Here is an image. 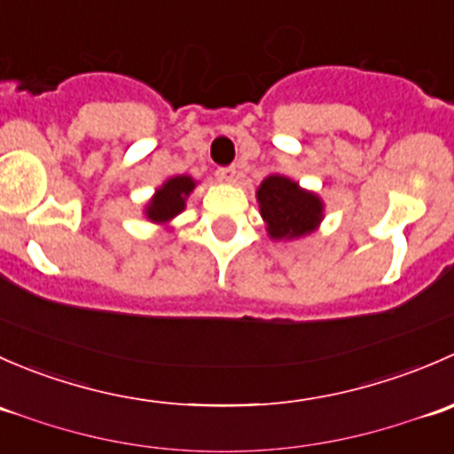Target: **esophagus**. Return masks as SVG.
Instances as JSON below:
<instances>
[{"instance_id":"obj_1","label":"esophagus","mask_w":454,"mask_h":454,"mask_svg":"<svg viewBox=\"0 0 454 454\" xmlns=\"http://www.w3.org/2000/svg\"><path fill=\"white\" fill-rule=\"evenodd\" d=\"M219 180L222 182H226V184H232V182L237 180V168L235 167H223V168H219Z\"/></svg>"}]
</instances>
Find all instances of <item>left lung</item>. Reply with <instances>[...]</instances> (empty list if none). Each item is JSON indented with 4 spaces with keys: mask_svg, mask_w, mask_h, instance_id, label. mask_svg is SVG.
<instances>
[{
    "mask_svg": "<svg viewBox=\"0 0 454 454\" xmlns=\"http://www.w3.org/2000/svg\"><path fill=\"white\" fill-rule=\"evenodd\" d=\"M256 201L265 231L274 241H294L312 235L325 219V201L320 195L281 173H270L261 182Z\"/></svg>",
    "mask_w": 454,
    "mask_h": 454,
    "instance_id": "1",
    "label": "left lung"
}]
</instances>
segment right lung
I'll return each instance as SVG.
<instances>
[{
	"label": "right lung",
	"mask_w": 454,
	"mask_h": 454,
	"mask_svg": "<svg viewBox=\"0 0 454 454\" xmlns=\"http://www.w3.org/2000/svg\"><path fill=\"white\" fill-rule=\"evenodd\" d=\"M198 182L191 176H173L164 180L162 184L155 189L151 200L145 204V215L149 222L160 223V226H168L182 210L186 208V200L195 191Z\"/></svg>",
	"instance_id": "right-lung-1"
}]
</instances>
